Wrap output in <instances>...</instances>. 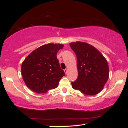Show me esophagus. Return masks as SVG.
<instances>
[{"mask_svg":"<svg viewBox=\"0 0 128 128\" xmlns=\"http://www.w3.org/2000/svg\"><path fill=\"white\" fill-rule=\"evenodd\" d=\"M67 72H68V70H67L66 69H65V70H64V72H65V73H66H66H67Z\"/></svg>","mask_w":128,"mask_h":128,"instance_id":"34e87169","label":"esophagus"}]
</instances>
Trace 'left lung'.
Instances as JSON below:
<instances>
[{
    "mask_svg": "<svg viewBox=\"0 0 128 128\" xmlns=\"http://www.w3.org/2000/svg\"><path fill=\"white\" fill-rule=\"evenodd\" d=\"M70 46L77 56L78 72L77 80L71 82L73 88L88 95L98 94L109 77L106 58L94 46L85 42H72Z\"/></svg>",
    "mask_w": 128,
    "mask_h": 128,
    "instance_id": "obj_1",
    "label": "left lung"
}]
</instances>
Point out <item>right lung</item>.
<instances>
[{
    "label": "right lung",
    "mask_w": 128,
    "mask_h": 128,
    "mask_svg": "<svg viewBox=\"0 0 128 128\" xmlns=\"http://www.w3.org/2000/svg\"><path fill=\"white\" fill-rule=\"evenodd\" d=\"M62 44L48 43L36 49L21 65L24 81L30 90L41 94L56 88L66 74L60 68L57 53Z\"/></svg>",
    "instance_id": "add662e5"
}]
</instances>
